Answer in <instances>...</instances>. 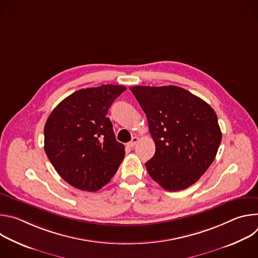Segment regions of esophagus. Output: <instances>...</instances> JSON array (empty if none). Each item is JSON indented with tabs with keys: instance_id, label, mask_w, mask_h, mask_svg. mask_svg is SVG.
Returning <instances> with one entry per match:
<instances>
[{
	"instance_id": "34e87169",
	"label": "esophagus",
	"mask_w": 258,
	"mask_h": 258,
	"mask_svg": "<svg viewBox=\"0 0 258 258\" xmlns=\"http://www.w3.org/2000/svg\"><path fill=\"white\" fill-rule=\"evenodd\" d=\"M139 141H140V139H139L138 137H134V138L132 139V141L127 143V146L130 147V148H134V147L138 144V142H139Z\"/></svg>"
}]
</instances>
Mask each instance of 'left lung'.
Masks as SVG:
<instances>
[{
	"label": "left lung",
	"mask_w": 258,
	"mask_h": 258,
	"mask_svg": "<svg viewBox=\"0 0 258 258\" xmlns=\"http://www.w3.org/2000/svg\"><path fill=\"white\" fill-rule=\"evenodd\" d=\"M130 89L155 142V154L145 163L150 176L167 191L189 188L211 165L222 142L214 110L176 86Z\"/></svg>",
	"instance_id": "1"
}]
</instances>
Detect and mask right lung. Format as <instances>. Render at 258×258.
Listing matches in <instances>:
<instances>
[{
    "label": "right lung",
    "instance_id": "right-lung-1",
    "mask_svg": "<svg viewBox=\"0 0 258 258\" xmlns=\"http://www.w3.org/2000/svg\"><path fill=\"white\" fill-rule=\"evenodd\" d=\"M126 90L102 85L82 89L60 102L45 124V152L59 175L69 185L95 192L117 171L124 146L117 142L106 114Z\"/></svg>",
    "mask_w": 258,
    "mask_h": 258
}]
</instances>
